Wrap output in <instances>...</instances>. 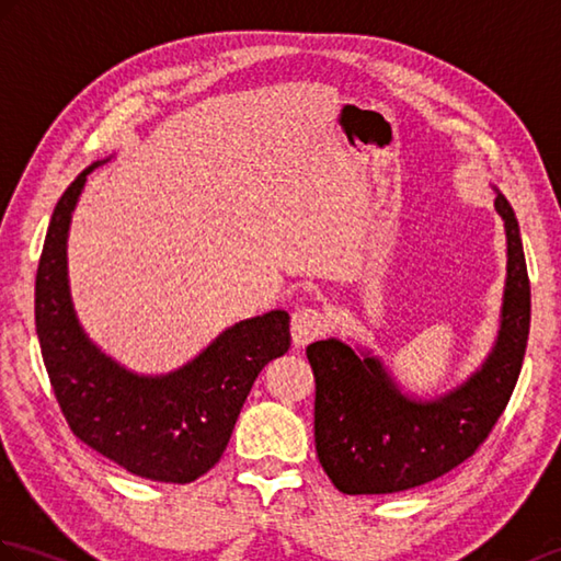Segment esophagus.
<instances>
[{"label":"esophagus","instance_id":"1","mask_svg":"<svg viewBox=\"0 0 561 561\" xmlns=\"http://www.w3.org/2000/svg\"><path fill=\"white\" fill-rule=\"evenodd\" d=\"M328 330V318L320 308L312 306H301L294 310L291 316V336L296 346H306L312 340H318L320 334H324Z\"/></svg>","mask_w":561,"mask_h":561}]
</instances>
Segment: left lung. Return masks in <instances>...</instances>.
<instances>
[{
    "label": "left lung",
    "instance_id": "left-lung-1",
    "mask_svg": "<svg viewBox=\"0 0 561 561\" xmlns=\"http://www.w3.org/2000/svg\"><path fill=\"white\" fill-rule=\"evenodd\" d=\"M506 229V289L492 354L471 380L435 401L403 397L382 363L328 340L306 348L316 375V449L336 490L389 494L430 483L473 457L500 421L524 366L530 282L512 205L494 201Z\"/></svg>",
    "mask_w": 561,
    "mask_h": 561
}]
</instances>
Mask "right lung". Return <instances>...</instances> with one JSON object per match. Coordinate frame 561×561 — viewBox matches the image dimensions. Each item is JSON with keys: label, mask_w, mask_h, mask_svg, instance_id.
I'll return each instance as SVG.
<instances>
[{"label": "right lung", "mask_w": 561, "mask_h": 561, "mask_svg": "<svg viewBox=\"0 0 561 561\" xmlns=\"http://www.w3.org/2000/svg\"><path fill=\"white\" fill-rule=\"evenodd\" d=\"M88 167L51 213L35 277V330L59 409L71 433L160 483H193L225 454L255 377L291 346L289 312L272 310L221 332L188 366L138 377L88 342L71 308L67 231Z\"/></svg>", "instance_id": "obj_1"}]
</instances>
